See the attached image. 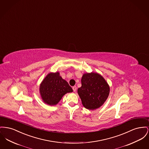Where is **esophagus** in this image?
<instances>
[{"label":"esophagus","instance_id":"34e87169","mask_svg":"<svg viewBox=\"0 0 149 149\" xmlns=\"http://www.w3.org/2000/svg\"><path fill=\"white\" fill-rule=\"evenodd\" d=\"M72 88H73V90L74 92H76V90H77V87H76V86H73V87H72Z\"/></svg>","mask_w":149,"mask_h":149}]
</instances>
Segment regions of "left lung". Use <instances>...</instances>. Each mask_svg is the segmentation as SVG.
<instances>
[{"label": "left lung", "mask_w": 149, "mask_h": 149, "mask_svg": "<svg viewBox=\"0 0 149 149\" xmlns=\"http://www.w3.org/2000/svg\"><path fill=\"white\" fill-rule=\"evenodd\" d=\"M81 84L77 93L83 106L88 110L100 108L109 94V86L105 79L97 73H86L82 76Z\"/></svg>", "instance_id": "1"}]
</instances>
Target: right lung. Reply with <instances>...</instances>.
<instances>
[{"instance_id":"right-lung-1","label":"right lung","mask_w":149,"mask_h":149,"mask_svg":"<svg viewBox=\"0 0 149 149\" xmlns=\"http://www.w3.org/2000/svg\"><path fill=\"white\" fill-rule=\"evenodd\" d=\"M72 91V87L58 72L49 73L40 86V93L43 102L50 105H56L65 94Z\"/></svg>"}]
</instances>
